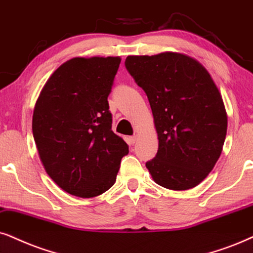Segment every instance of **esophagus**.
Here are the masks:
<instances>
[{
  "label": "esophagus",
  "mask_w": 253,
  "mask_h": 253,
  "mask_svg": "<svg viewBox=\"0 0 253 253\" xmlns=\"http://www.w3.org/2000/svg\"><path fill=\"white\" fill-rule=\"evenodd\" d=\"M136 140H137V137H136L135 135H133V136H129V137H128V141H129L130 145H134V143L136 142Z\"/></svg>",
  "instance_id": "obj_1"
}]
</instances>
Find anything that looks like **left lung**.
Returning <instances> with one entry per match:
<instances>
[{
    "label": "left lung",
    "instance_id": "obj_1",
    "mask_svg": "<svg viewBox=\"0 0 253 253\" xmlns=\"http://www.w3.org/2000/svg\"><path fill=\"white\" fill-rule=\"evenodd\" d=\"M125 65L146 92L158 133L156 156L146 164L153 180L171 190L200 184L222 153L228 116L207 69L178 52L128 56Z\"/></svg>",
    "mask_w": 253,
    "mask_h": 253
}]
</instances>
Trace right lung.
Wrapping results in <instances>:
<instances>
[{
    "instance_id": "obj_1",
    "label": "right lung",
    "mask_w": 253,
    "mask_h": 253,
    "mask_svg": "<svg viewBox=\"0 0 253 253\" xmlns=\"http://www.w3.org/2000/svg\"><path fill=\"white\" fill-rule=\"evenodd\" d=\"M120 57H76L47 79L33 116V134L47 175L66 193L89 198L116 183L128 154L112 130L107 97Z\"/></svg>"
}]
</instances>
